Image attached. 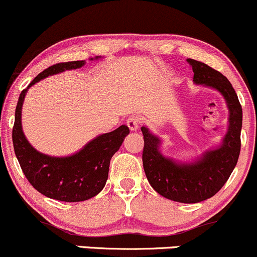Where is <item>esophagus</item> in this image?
<instances>
[{
	"label": "esophagus",
	"instance_id": "obj_1",
	"mask_svg": "<svg viewBox=\"0 0 257 257\" xmlns=\"http://www.w3.org/2000/svg\"><path fill=\"white\" fill-rule=\"evenodd\" d=\"M140 122H141V117L138 115L128 116L127 121H126V123H127V126H128V128L131 130V131H136V130L138 128V126H140Z\"/></svg>",
	"mask_w": 257,
	"mask_h": 257
}]
</instances>
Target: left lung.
I'll list each match as a JSON object with an SVG mask.
<instances>
[{"mask_svg":"<svg viewBox=\"0 0 257 257\" xmlns=\"http://www.w3.org/2000/svg\"><path fill=\"white\" fill-rule=\"evenodd\" d=\"M186 61L194 71L195 84L216 90L224 97L228 109L227 131L218 147L188 162L165 156L161 138L143 126V167L148 182L158 194L180 203H198L213 197L236 167L243 113L237 93L225 75L201 61Z\"/></svg>","mask_w":257,"mask_h":257,"instance_id":"8db88e82","label":"left lung"}]
</instances>
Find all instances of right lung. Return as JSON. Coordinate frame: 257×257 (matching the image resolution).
I'll use <instances>...</instances> for the list:
<instances>
[{"label":"right lung","mask_w":257,"mask_h":257,"mask_svg":"<svg viewBox=\"0 0 257 257\" xmlns=\"http://www.w3.org/2000/svg\"><path fill=\"white\" fill-rule=\"evenodd\" d=\"M99 57H91L90 61ZM85 63V60L61 62L44 69L21 91L15 108L12 138L21 170L38 192L57 201L81 202L99 194L108 179L111 156L119 150L125 137L130 134L127 126L121 125L108 134L96 136L79 152L68 156L47 155L35 149L27 141L21 125V110L27 90L49 75L80 68Z\"/></svg>","instance_id":"1"}]
</instances>
